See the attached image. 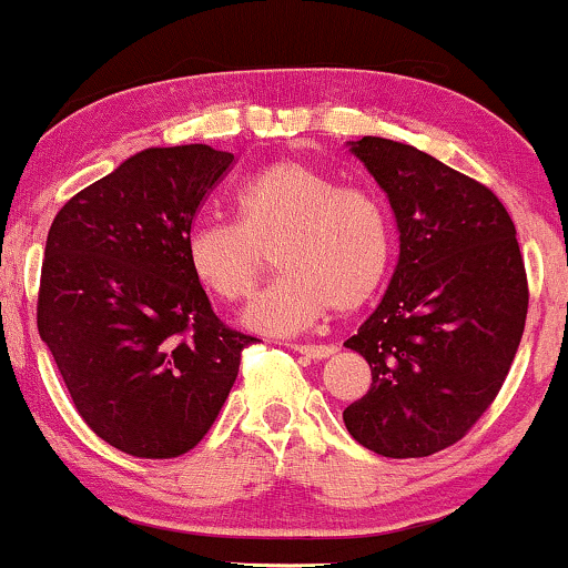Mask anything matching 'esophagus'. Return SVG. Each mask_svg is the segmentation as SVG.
Masks as SVG:
<instances>
[{"instance_id":"1","label":"esophagus","mask_w":568,"mask_h":568,"mask_svg":"<svg viewBox=\"0 0 568 568\" xmlns=\"http://www.w3.org/2000/svg\"><path fill=\"white\" fill-rule=\"evenodd\" d=\"M295 349L300 355H305V358H313V361H324L328 355L337 353V347L334 345H295Z\"/></svg>"}]
</instances>
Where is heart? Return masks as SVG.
Masks as SVG:
<instances>
[{
    "instance_id": "1",
    "label": "heart",
    "mask_w": 568,
    "mask_h": 568,
    "mask_svg": "<svg viewBox=\"0 0 568 568\" xmlns=\"http://www.w3.org/2000/svg\"><path fill=\"white\" fill-rule=\"evenodd\" d=\"M236 223H202L186 261L210 295L240 303L268 271L278 282L244 311L265 334H295L337 313L358 311L379 290L392 257L389 207L374 189L339 184L326 171L278 160L234 194Z\"/></svg>"
}]
</instances>
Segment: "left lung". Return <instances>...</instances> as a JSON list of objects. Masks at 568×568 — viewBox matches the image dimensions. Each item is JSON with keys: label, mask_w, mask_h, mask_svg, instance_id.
<instances>
[{"label": "left lung", "mask_w": 568, "mask_h": 568, "mask_svg": "<svg viewBox=\"0 0 568 568\" xmlns=\"http://www.w3.org/2000/svg\"><path fill=\"white\" fill-rule=\"evenodd\" d=\"M395 210L400 257L379 307L345 342L371 387L347 432L384 458H426L464 439L506 382L529 286L508 210L479 181L410 144H349Z\"/></svg>", "instance_id": "left-lung-1"}]
</instances>
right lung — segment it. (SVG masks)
<instances>
[{"label": "right lung", "instance_id": "add662e5", "mask_svg": "<svg viewBox=\"0 0 568 568\" xmlns=\"http://www.w3.org/2000/svg\"><path fill=\"white\" fill-rule=\"evenodd\" d=\"M231 163L207 144L150 146L49 229L39 334L83 424L136 458L192 450L255 342L215 316L186 261L192 221Z\"/></svg>", "mask_w": 568, "mask_h": 568}]
</instances>
